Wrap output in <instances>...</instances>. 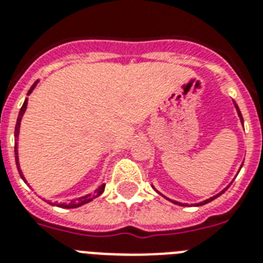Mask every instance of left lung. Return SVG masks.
<instances>
[{"label":"left lung","instance_id":"obj_1","mask_svg":"<svg viewBox=\"0 0 263 263\" xmlns=\"http://www.w3.org/2000/svg\"><path fill=\"white\" fill-rule=\"evenodd\" d=\"M235 103V107H236V111H237V115H239V117H240V121H241V124H243V117H241V113H240V110H239V107H237V105H236V102H233ZM229 187V185H228ZM227 187V188H228ZM227 188H224V190H222V191L221 192H218V194H217V195H214V196H212V198H209V199H206V200H203V202H199V203H194V206H202V204H206V203H209V202H212V200H214L216 199V198H218V196L221 195V194H224L225 191H227ZM157 191V190H156ZM158 192V191H157ZM158 194H160V192H158ZM161 195H162V194H161ZM164 196V195H162ZM165 198H166V196H165ZM166 199H169V198H166ZM171 200V202H173V203H176V204H180V206H187V204L185 203H180V202H176V200H172V199H169Z\"/></svg>","mask_w":263,"mask_h":263}]
</instances>
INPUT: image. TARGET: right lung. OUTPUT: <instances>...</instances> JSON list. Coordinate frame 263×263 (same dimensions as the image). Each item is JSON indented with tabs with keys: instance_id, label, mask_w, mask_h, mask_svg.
I'll use <instances>...</instances> for the list:
<instances>
[{
	"instance_id": "add662e5",
	"label": "right lung",
	"mask_w": 263,
	"mask_h": 263,
	"mask_svg": "<svg viewBox=\"0 0 263 263\" xmlns=\"http://www.w3.org/2000/svg\"><path fill=\"white\" fill-rule=\"evenodd\" d=\"M39 80H36L32 86H31V88L28 90V92H27V95H30L31 92H32V90H34L35 87H36V84H38ZM27 102H28V98H26V101H24V103H23L22 109H20V111H18V117H17V123H16V127H14V138H16V142H14V158H16V165H17V171L18 173H20V176H22V179L24 180V183H27L26 177H24V175H23L22 169H20V164H18V153H17V140H18V132H20V123H22V119H23V115H24V111H26L27 109ZM103 190H105V184H102L101 187L98 188V190H95L92 194H87V195L84 196H80V198H78V199H72L69 200V202H64V203H57V202H49V200H46L47 203L53 204V206H59V208H64V209H75V208H79V206H83V204L88 203V202H91L92 199H95L97 196H99L103 192Z\"/></svg>"
}]
</instances>
